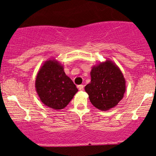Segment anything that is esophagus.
Wrapping results in <instances>:
<instances>
[{
    "label": "esophagus",
    "mask_w": 156,
    "mask_h": 156,
    "mask_svg": "<svg viewBox=\"0 0 156 156\" xmlns=\"http://www.w3.org/2000/svg\"><path fill=\"white\" fill-rule=\"evenodd\" d=\"M78 88L80 90H84V85L81 84V85H78Z\"/></svg>",
    "instance_id": "34e87169"
}]
</instances>
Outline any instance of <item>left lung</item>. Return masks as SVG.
I'll return each instance as SVG.
<instances>
[{"instance_id": "obj_1", "label": "left lung", "mask_w": 156, "mask_h": 156, "mask_svg": "<svg viewBox=\"0 0 156 156\" xmlns=\"http://www.w3.org/2000/svg\"><path fill=\"white\" fill-rule=\"evenodd\" d=\"M91 81L84 87L93 106L101 111L114 108L123 99L126 81L122 71L112 61L106 59L94 66Z\"/></svg>"}]
</instances>
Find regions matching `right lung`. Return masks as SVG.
I'll use <instances>...</instances> for the list:
<instances>
[{"mask_svg":"<svg viewBox=\"0 0 156 156\" xmlns=\"http://www.w3.org/2000/svg\"><path fill=\"white\" fill-rule=\"evenodd\" d=\"M35 89L41 101L55 110L65 108L78 90L66 75L63 66L55 59L47 60L39 69Z\"/></svg>","mask_w":156,"mask_h":156,"instance_id":"1","label":"right lung"}]
</instances>
